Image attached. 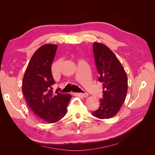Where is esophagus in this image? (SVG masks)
Segmentation results:
<instances>
[{"label":"esophagus","mask_w":155,"mask_h":155,"mask_svg":"<svg viewBox=\"0 0 155 155\" xmlns=\"http://www.w3.org/2000/svg\"><path fill=\"white\" fill-rule=\"evenodd\" d=\"M76 95L83 97H87L88 96V94L87 93H76Z\"/></svg>","instance_id":"1"}]
</instances>
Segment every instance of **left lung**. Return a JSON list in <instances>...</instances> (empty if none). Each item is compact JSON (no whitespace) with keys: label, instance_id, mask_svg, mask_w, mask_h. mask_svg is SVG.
Masks as SVG:
<instances>
[{"label":"left lung","instance_id":"8db88e82","mask_svg":"<svg viewBox=\"0 0 155 155\" xmlns=\"http://www.w3.org/2000/svg\"><path fill=\"white\" fill-rule=\"evenodd\" d=\"M93 51L98 81L103 83V100L99 109L92 114L99 119L114 116L124 103L127 93V76L115 54L104 44L94 43Z\"/></svg>","mask_w":155,"mask_h":155}]
</instances>
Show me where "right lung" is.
Returning <instances> with one entry per match:
<instances>
[{
	"label": "right lung",
	"mask_w": 155,
	"mask_h": 155,
	"mask_svg": "<svg viewBox=\"0 0 155 155\" xmlns=\"http://www.w3.org/2000/svg\"><path fill=\"white\" fill-rule=\"evenodd\" d=\"M58 45H44L37 50L26 68L22 79V93L27 104L39 118L48 123H55L66 114L72 96L54 92L55 83L51 74V64Z\"/></svg>",
	"instance_id": "right-lung-1"
}]
</instances>
